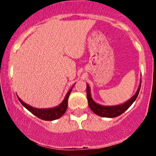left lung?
Returning a JSON list of instances; mask_svg holds the SVG:
<instances>
[{
	"label": "left lung",
	"mask_w": 156,
	"mask_h": 156,
	"mask_svg": "<svg viewBox=\"0 0 156 156\" xmlns=\"http://www.w3.org/2000/svg\"><path fill=\"white\" fill-rule=\"evenodd\" d=\"M141 83L139 85V89H138L137 92H136V94L132 97L131 98L125 102V103L121 105H114V106H104V105H101L98 104L92 99V97H91L90 94V89H89V85L87 84V100H88V104L89 108H91V110L92 111L94 114H98V116H101L103 117H116L118 116L121 115L122 113H124L125 111L127 110L129 107L133 104V103L136 101V99L138 94H139V90L141 88Z\"/></svg>",
	"instance_id": "1"
}]
</instances>
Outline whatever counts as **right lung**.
I'll list each match as a JSON object with an SVG mask.
<instances>
[{"instance_id": "right-lung-1", "label": "right lung", "mask_w": 156, "mask_h": 156, "mask_svg": "<svg viewBox=\"0 0 156 156\" xmlns=\"http://www.w3.org/2000/svg\"><path fill=\"white\" fill-rule=\"evenodd\" d=\"M72 89L67 92V94H66V97L64 98V101H62V103L58 105V106L55 107V108H48V109H39V108H35L33 107L30 106L26 103H25L23 101H21L20 99L18 98L19 101L20 102L21 104H22L25 108L28 109L30 112H31L34 115H35L36 117H39V119H43V120H47V121H51V120H55V119H58L62 117V115L65 113L66 110L67 108V102H68V98H69V94H70Z\"/></svg>"}]
</instances>
